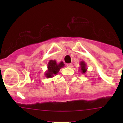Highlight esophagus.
Returning <instances> with one entry per match:
<instances>
[{
	"label": "esophagus",
	"mask_w": 123,
	"mask_h": 123,
	"mask_svg": "<svg viewBox=\"0 0 123 123\" xmlns=\"http://www.w3.org/2000/svg\"><path fill=\"white\" fill-rule=\"evenodd\" d=\"M67 67H69V68H73V65L72 64H67Z\"/></svg>",
	"instance_id": "esophagus-1"
}]
</instances>
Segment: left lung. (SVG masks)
I'll list each match as a JSON object with an SVG mask.
<instances>
[{
    "label": "left lung",
    "instance_id": "8db88e82",
    "mask_svg": "<svg viewBox=\"0 0 123 123\" xmlns=\"http://www.w3.org/2000/svg\"><path fill=\"white\" fill-rule=\"evenodd\" d=\"M80 68H79V71L81 73V74H85L86 73L87 70V68L86 64L85 61H81L80 62Z\"/></svg>",
    "mask_w": 123,
    "mask_h": 123
}]
</instances>
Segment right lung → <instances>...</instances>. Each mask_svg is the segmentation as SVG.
I'll return each mask as SVG.
<instances>
[{
    "label": "right lung",
    "instance_id": "add662e5",
    "mask_svg": "<svg viewBox=\"0 0 123 123\" xmlns=\"http://www.w3.org/2000/svg\"><path fill=\"white\" fill-rule=\"evenodd\" d=\"M65 65L62 61L56 62L55 60H50L48 64V69L45 71V77L46 78H52L56 75L61 68Z\"/></svg>",
    "mask_w": 123,
    "mask_h": 123
}]
</instances>
